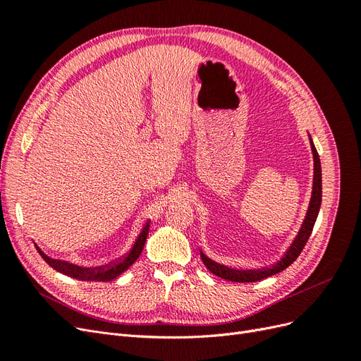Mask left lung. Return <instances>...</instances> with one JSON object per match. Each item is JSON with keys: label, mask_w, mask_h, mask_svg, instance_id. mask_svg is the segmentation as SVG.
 <instances>
[{"label": "left lung", "mask_w": 361, "mask_h": 361, "mask_svg": "<svg viewBox=\"0 0 361 361\" xmlns=\"http://www.w3.org/2000/svg\"><path fill=\"white\" fill-rule=\"evenodd\" d=\"M310 146H312V152H313V161H314V171H313V190H312V199H310V204L307 214H305V218L302 221V226L300 228L298 235L295 236L293 243L290 244V247L288 248V251L285 253L277 264H274L269 268H264V269H232L227 268L224 265L216 264V262L211 260L207 256H204L200 251V257L203 260L204 267L209 269L212 274L221 277L224 280L228 281H236V283H253V281H259L264 280L267 277H271L277 274V272H281L283 269H286L290 264H293L297 257L301 255V251L305 245V243L309 241V238L312 235L313 226L316 218H318L319 214V207H321V202H322V173H321V159L318 152H316V147L313 145V141L310 138Z\"/></svg>", "instance_id": "1"}]
</instances>
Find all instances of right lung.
Segmentation results:
<instances>
[{"label": "right lung", "instance_id": "right-lung-1", "mask_svg": "<svg viewBox=\"0 0 361 361\" xmlns=\"http://www.w3.org/2000/svg\"><path fill=\"white\" fill-rule=\"evenodd\" d=\"M149 227H150V223L147 221L143 227V231H141V233L135 239L133 248L129 250V253H126L122 259H118L117 262H114V264L102 267V268L76 267V265L69 264V262L51 259L49 256L43 253V251L37 245H36V248L39 251V255L43 257V260H45L49 267H52L56 271L61 272V274H64V276H69V277L76 279V280H87V281H89V280H92V281H111V280H114L116 277L122 274V272H125L140 257L141 251H143L146 239H147V235H149Z\"/></svg>", "mask_w": 361, "mask_h": 361}]
</instances>
